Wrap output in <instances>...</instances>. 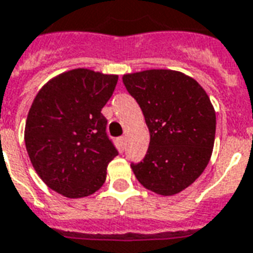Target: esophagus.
<instances>
[{
    "label": "esophagus",
    "mask_w": 253,
    "mask_h": 253,
    "mask_svg": "<svg viewBox=\"0 0 253 253\" xmlns=\"http://www.w3.org/2000/svg\"><path fill=\"white\" fill-rule=\"evenodd\" d=\"M118 141H119V143H121L122 146H125L126 145V136H119V139H118Z\"/></svg>",
    "instance_id": "obj_1"
}]
</instances>
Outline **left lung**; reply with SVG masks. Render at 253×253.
Returning <instances> with one entry per match:
<instances>
[{
  "label": "left lung",
  "instance_id": "left-lung-1",
  "mask_svg": "<svg viewBox=\"0 0 253 253\" xmlns=\"http://www.w3.org/2000/svg\"><path fill=\"white\" fill-rule=\"evenodd\" d=\"M123 84L139 104L150 132L145 158L132 171L146 189L162 196L182 192L211 160L216 114L209 96L186 75L149 69L125 75Z\"/></svg>",
  "mask_w": 253,
  "mask_h": 253
}]
</instances>
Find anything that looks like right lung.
I'll use <instances>...</instances> for the list:
<instances>
[{"label": "right lung", "instance_id": "add662e5", "mask_svg": "<svg viewBox=\"0 0 253 253\" xmlns=\"http://www.w3.org/2000/svg\"><path fill=\"white\" fill-rule=\"evenodd\" d=\"M117 75L78 68L56 76L32 103L25 146L33 168L52 190L68 198L95 193L118 155L102 108L117 87Z\"/></svg>", "mask_w": 253, "mask_h": 253}]
</instances>
